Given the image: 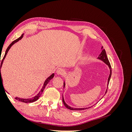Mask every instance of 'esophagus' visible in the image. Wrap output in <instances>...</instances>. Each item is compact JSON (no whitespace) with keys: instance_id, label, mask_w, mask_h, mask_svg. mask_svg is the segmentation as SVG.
<instances>
[{"instance_id":"esophagus-1","label":"esophagus","mask_w":132,"mask_h":132,"mask_svg":"<svg viewBox=\"0 0 132 132\" xmlns=\"http://www.w3.org/2000/svg\"><path fill=\"white\" fill-rule=\"evenodd\" d=\"M57 74L58 75H64L65 74V70L62 68H59L57 70Z\"/></svg>"}]
</instances>
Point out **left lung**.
Instances as JSON below:
<instances>
[{
    "label": "left lung",
    "mask_w": 132,
    "mask_h": 132,
    "mask_svg": "<svg viewBox=\"0 0 132 132\" xmlns=\"http://www.w3.org/2000/svg\"><path fill=\"white\" fill-rule=\"evenodd\" d=\"M98 59L102 60V61L103 62H104L107 65H108V66H109V68H110V75H109V79H108V83H107V86H109V82H110V78H111V74H112V69H111V64L110 63V62L109 61V59H108L107 58V55H106V51L103 48V47H102V52L101 54L99 55V56L98 57ZM65 86V83H64V87ZM107 89H108V87H107ZM107 91V89L106 90V93L105 94H106ZM63 102L64 103V106H65L66 108H67L69 110H73V111H80V110H86V109H90V107H87V108H81V109H76V108H73V107H71L70 106H69L68 105H67L65 102H64V98H63Z\"/></svg>",
    "instance_id": "1"
}]
</instances>
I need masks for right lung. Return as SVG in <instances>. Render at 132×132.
Here are the masks:
<instances>
[{
    "instance_id": "obj_1",
    "label": "right lung",
    "mask_w": 132,
    "mask_h": 132,
    "mask_svg": "<svg viewBox=\"0 0 132 132\" xmlns=\"http://www.w3.org/2000/svg\"><path fill=\"white\" fill-rule=\"evenodd\" d=\"M22 37H23V35H21V36H20V37L19 38H18V39H15V41H14L13 42H12V43H11L10 44V45L9 46V47H7V49H6V52H5V53L4 56V57H3V59H2V61H1V67H2V64H3V62L4 59V58H5L6 55V54L7 53V52L9 51V49L10 48V47H11L12 46H13L15 43L17 42H18V41H19V40H20V39L22 38ZM0 62H1V59H0ZM1 69H0V85L1 84H2V85L3 86V83H2L3 80H2V75H1ZM54 74H52V75L50 76V77H49L46 80V81H45V82H44V84H43V87H42V89H41V91L39 92V93H38L36 96H35V97H32V98H27V99H25V98H19V97H15V98L16 100H17L19 101H21V102H25V103H30V102H35V101H36V100H37L38 99V98H39V97H40V96L41 95L42 93L43 92V91L44 89H45V86L47 85V84L50 82V81L54 77Z\"/></svg>"
}]
</instances>
